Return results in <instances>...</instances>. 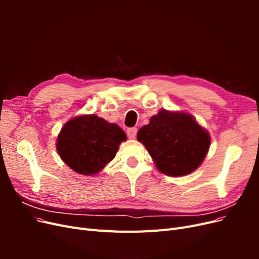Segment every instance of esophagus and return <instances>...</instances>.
Returning a JSON list of instances; mask_svg holds the SVG:
<instances>
[{"instance_id":"34e87169","label":"esophagus","mask_w":259,"mask_h":259,"mask_svg":"<svg viewBox=\"0 0 259 259\" xmlns=\"http://www.w3.org/2000/svg\"><path fill=\"white\" fill-rule=\"evenodd\" d=\"M126 132H127L128 138H131V139H134L137 135V128L136 127H130V128H127Z\"/></svg>"}]
</instances>
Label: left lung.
Here are the masks:
<instances>
[{"label":"left lung","instance_id":"left-lung-1","mask_svg":"<svg viewBox=\"0 0 259 259\" xmlns=\"http://www.w3.org/2000/svg\"><path fill=\"white\" fill-rule=\"evenodd\" d=\"M161 173L185 176L197 169L210 145L208 133L185 112L161 110L137 133Z\"/></svg>","mask_w":259,"mask_h":259}]
</instances>
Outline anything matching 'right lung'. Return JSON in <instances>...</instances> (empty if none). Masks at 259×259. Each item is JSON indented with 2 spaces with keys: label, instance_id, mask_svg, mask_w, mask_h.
<instances>
[{
  "label": "right lung",
  "instance_id": "obj_1",
  "mask_svg": "<svg viewBox=\"0 0 259 259\" xmlns=\"http://www.w3.org/2000/svg\"><path fill=\"white\" fill-rule=\"evenodd\" d=\"M126 140L114 123L95 114L80 115L68 121L57 138V151L67 165L82 175H94L110 162Z\"/></svg>",
  "mask_w": 259,
  "mask_h": 259
}]
</instances>
